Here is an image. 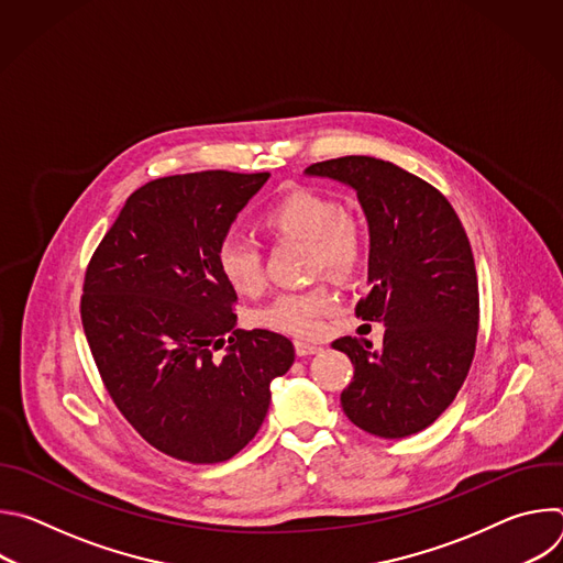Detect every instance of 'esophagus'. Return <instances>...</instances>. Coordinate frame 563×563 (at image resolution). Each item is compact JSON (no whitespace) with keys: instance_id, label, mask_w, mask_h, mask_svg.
Wrapping results in <instances>:
<instances>
[{"instance_id":"1","label":"esophagus","mask_w":563,"mask_h":563,"mask_svg":"<svg viewBox=\"0 0 563 563\" xmlns=\"http://www.w3.org/2000/svg\"><path fill=\"white\" fill-rule=\"evenodd\" d=\"M294 347H296V354H298V356H309V354L320 352V347H318V345H313V343H305V341H296V343H294Z\"/></svg>"}]
</instances>
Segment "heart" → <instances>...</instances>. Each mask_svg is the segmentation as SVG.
Returning <instances> with one entry per match:
<instances>
[{"label":"heart","mask_w":563,"mask_h":563,"mask_svg":"<svg viewBox=\"0 0 563 563\" xmlns=\"http://www.w3.org/2000/svg\"><path fill=\"white\" fill-rule=\"evenodd\" d=\"M261 227L276 240H302L305 265L339 278L354 276L367 254V238L358 220L343 211L341 202L316 189H289L261 213ZM216 263L224 283L238 296H261L265 289L263 254L252 238L229 233L220 240ZM339 296L328 283L278 294L254 311V323L300 339L323 332V320L336 311Z\"/></svg>","instance_id":"b5f03b06"}]
</instances>
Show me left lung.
I'll list each match as a JSON object with an SVG mask.
<instances>
[{
  "label": "left lung",
  "mask_w": 563,
  "mask_h": 563,
  "mask_svg": "<svg viewBox=\"0 0 563 563\" xmlns=\"http://www.w3.org/2000/svg\"><path fill=\"white\" fill-rule=\"evenodd\" d=\"M305 174L352 187L369 227V291L356 316L385 334L378 350L332 343L354 365L343 412L380 439L417 434L445 412L474 358L478 283L465 229L439 189L385 159L345 155Z\"/></svg>",
  "instance_id": "left-lung-1"
}]
</instances>
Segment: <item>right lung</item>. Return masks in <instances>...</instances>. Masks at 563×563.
<instances>
[{
    "label": "right lung",
    "instance_id": "right-lung-1",
    "mask_svg": "<svg viewBox=\"0 0 563 563\" xmlns=\"http://www.w3.org/2000/svg\"><path fill=\"white\" fill-rule=\"evenodd\" d=\"M269 174L200 172L133 191L102 238L79 302L113 404L137 434L178 461L220 463L261 430L269 385L294 345L235 330V291L216 252Z\"/></svg>",
    "mask_w": 563,
    "mask_h": 563
}]
</instances>
